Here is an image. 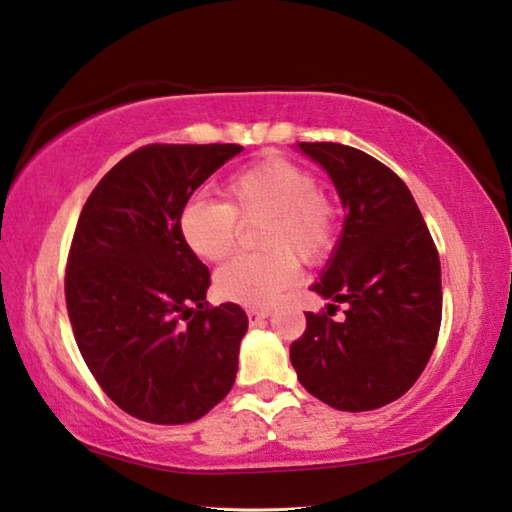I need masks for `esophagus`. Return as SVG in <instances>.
<instances>
[{
    "mask_svg": "<svg viewBox=\"0 0 512 512\" xmlns=\"http://www.w3.org/2000/svg\"><path fill=\"white\" fill-rule=\"evenodd\" d=\"M246 315H248L250 326H257L262 319H266L270 315V308H248Z\"/></svg>",
    "mask_w": 512,
    "mask_h": 512,
    "instance_id": "obj_1",
    "label": "esophagus"
}]
</instances>
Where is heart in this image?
I'll return each mask as SVG.
<instances>
[{
	"instance_id": "obj_1",
	"label": "heart",
	"mask_w": 512,
	"mask_h": 512,
	"mask_svg": "<svg viewBox=\"0 0 512 512\" xmlns=\"http://www.w3.org/2000/svg\"><path fill=\"white\" fill-rule=\"evenodd\" d=\"M224 202L193 197L179 213V233L195 255L222 262L239 239V222L255 224L262 253L230 259L215 290L228 302L270 306L297 282L299 265L322 266L339 242V210L308 168L266 155L224 184Z\"/></svg>"
}]
</instances>
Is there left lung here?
I'll list each match as a JSON object with an SVG mask.
<instances>
[{"label": "left lung", "mask_w": 512, "mask_h": 512, "mask_svg": "<svg viewBox=\"0 0 512 512\" xmlns=\"http://www.w3.org/2000/svg\"><path fill=\"white\" fill-rule=\"evenodd\" d=\"M322 164L346 208L344 233L313 284L347 306L335 323L306 313L304 335L290 344L297 379L319 402L348 413L382 408L424 373L442 326V266L408 186L364 150L302 142Z\"/></svg>", "instance_id": "1"}]
</instances>
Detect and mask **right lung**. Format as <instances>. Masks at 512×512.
<instances>
[{"instance_id": "1", "label": "right lung", "mask_w": 512, "mask_h": 512, "mask_svg": "<svg viewBox=\"0 0 512 512\" xmlns=\"http://www.w3.org/2000/svg\"><path fill=\"white\" fill-rule=\"evenodd\" d=\"M239 144H148L86 199L66 264L75 342L104 393L150 424H188L235 384L248 317L210 306L208 268L179 233L190 195Z\"/></svg>"}]
</instances>
